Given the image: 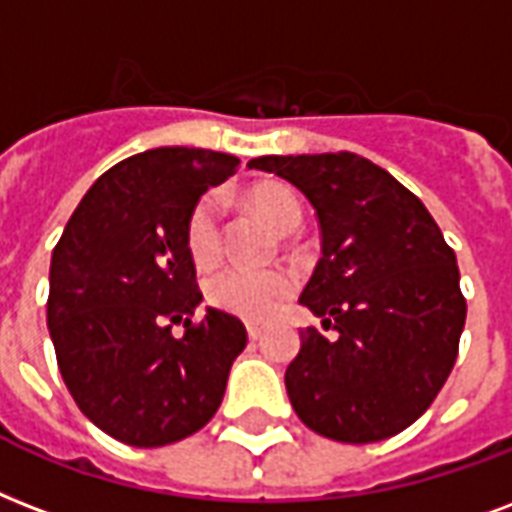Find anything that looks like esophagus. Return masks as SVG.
I'll list each match as a JSON object with an SVG mask.
<instances>
[{"label":"esophagus","instance_id":"1","mask_svg":"<svg viewBox=\"0 0 512 512\" xmlns=\"http://www.w3.org/2000/svg\"><path fill=\"white\" fill-rule=\"evenodd\" d=\"M247 335H249V341H257V338H260V335H263V327L247 325Z\"/></svg>","mask_w":512,"mask_h":512}]
</instances>
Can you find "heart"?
Returning a JSON list of instances; mask_svg holds the SVG:
<instances>
[{
  "instance_id": "1",
  "label": "heart",
  "mask_w": 512,
  "mask_h": 512,
  "mask_svg": "<svg viewBox=\"0 0 512 512\" xmlns=\"http://www.w3.org/2000/svg\"><path fill=\"white\" fill-rule=\"evenodd\" d=\"M247 198L249 204L255 206V212L263 214L279 233H292L303 222V204L295 190L287 185L260 182L249 190ZM185 241L187 252L198 268H209L220 257V195L204 193L195 201L187 217ZM292 290H295V276L284 268H271V271L225 268L209 279L206 298L225 314L247 319V322H265L290 298Z\"/></svg>"
}]
</instances>
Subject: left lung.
I'll use <instances>...</instances> for the list:
<instances>
[{
  "label": "left lung",
  "mask_w": 512,
  "mask_h": 512,
  "mask_svg": "<svg viewBox=\"0 0 512 512\" xmlns=\"http://www.w3.org/2000/svg\"><path fill=\"white\" fill-rule=\"evenodd\" d=\"M249 169L298 187L322 230V260L300 303L338 335L300 330L284 373L292 408L341 443L403 432L456 362L467 303L454 249L427 206L362 155H263Z\"/></svg>",
  "instance_id": "obj_1"
}]
</instances>
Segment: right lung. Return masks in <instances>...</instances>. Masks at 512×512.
Here are the masks:
<instances>
[{"instance_id": "obj_1", "label": "right lung", "mask_w": 512, "mask_h": 512, "mask_svg": "<svg viewBox=\"0 0 512 512\" xmlns=\"http://www.w3.org/2000/svg\"><path fill=\"white\" fill-rule=\"evenodd\" d=\"M239 166L201 147H155L104 171L50 257L48 327L77 408L120 443L158 448L209 424L233 360L239 319L204 295L187 252L195 201ZM186 327L182 336L170 333Z\"/></svg>"}]
</instances>
